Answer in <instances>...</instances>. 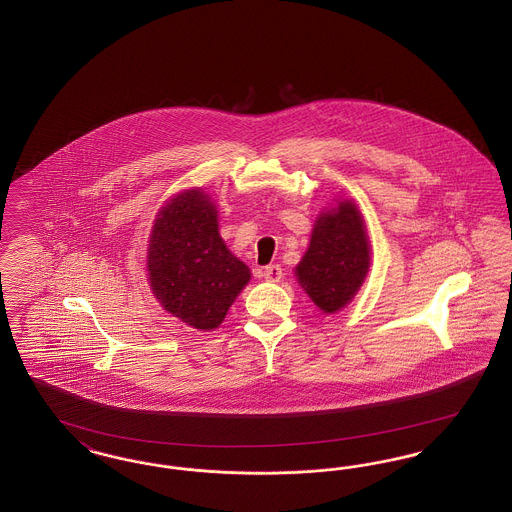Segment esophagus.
Wrapping results in <instances>:
<instances>
[{
  "mask_svg": "<svg viewBox=\"0 0 512 512\" xmlns=\"http://www.w3.org/2000/svg\"><path fill=\"white\" fill-rule=\"evenodd\" d=\"M263 276H265L267 282H280L282 276H284V272H282V268L278 267V265H268V267H265V270H263Z\"/></svg>",
  "mask_w": 512,
  "mask_h": 512,
  "instance_id": "1",
  "label": "esophagus"
}]
</instances>
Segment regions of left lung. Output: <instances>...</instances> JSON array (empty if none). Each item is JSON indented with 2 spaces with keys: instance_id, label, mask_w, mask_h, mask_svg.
Instances as JSON below:
<instances>
[{
  "instance_id": "obj_1",
  "label": "left lung",
  "mask_w": 512,
  "mask_h": 512,
  "mask_svg": "<svg viewBox=\"0 0 512 512\" xmlns=\"http://www.w3.org/2000/svg\"><path fill=\"white\" fill-rule=\"evenodd\" d=\"M370 265V247L359 209L341 201L317 220L311 245L295 268L299 284L324 313H336L359 292Z\"/></svg>"
}]
</instances>
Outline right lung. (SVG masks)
I'll return each mask as SVG.
<instances>
[{
    "label": "right lung",
    "instance_id": "1",
    "mask_svg": "<svg viewBox=\"0 0 512 512\" xmlns=\"http://www.w3.org/2000/svg\"><path fill=\"white\" fill-rule=\"evenodd\" d=\"M147 272L159 303L197 330H213L251 278L219 236L211 197L176 195L153 224Z\"/></svg>",
    "mask_w": 512,
    "mask_h": 512
}]
</instances>
